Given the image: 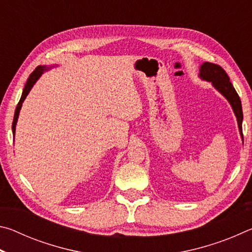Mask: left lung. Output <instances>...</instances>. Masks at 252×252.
Instances as JSON below:
<instances>
[{
	"instance_id": "1",
	"label": "left lung",
	"mask_w": 252,
	"mask_h": 252,
	"mask_svg": "<svg viewBox=\"0 0 252 252\" xmlns=\"http://www.w3.org/2000/svg\"><path fill=\"white\" fill-rule=\"evenodd\" d=\"M199 76L204 81L211 82L213 87L222 94L225 99L229 101L230 105L232 106V110L236 114L239 132L242 140H244V134H242V120H244V113H242L241 100L239 97L237 91L234 90L232 83L230 82V79L225 71L218 64H213L210 62H204L200 66Z\"/></svg>"
}]
</instances>
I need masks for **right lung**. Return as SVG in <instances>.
<instances>
[{"label":"right lung","mask_w":252,"mask_h":252,"mask_svg":"<svg viewBox=\"0 0 252 252\" xmlns=\"http://www.w3.org/2000/svg\"><path fill=\"white\" fill-rule=\"evenodd\" d=\"M49 70V67H46L45 65L42 66V65H39L36 67L35 70H34L31 74H30L29 79L27 81V84H25V87L23 89V92H22V96H21V99L19 101L18 103V106H16L15 109V113H14V119H13V123H12V131H13V135L15 134V126H16V122H18V118H19V114H20V110L21 108H22V103L23 101L25 100V97L28 96L29 92L31 91V89L33 88V85L35 84V82L37 80H39L40 76L42 75V73H43L44 71Z\"/></svg>","instance_id":"right-lung-1"}]
</instances>
